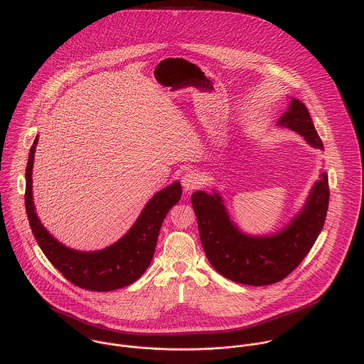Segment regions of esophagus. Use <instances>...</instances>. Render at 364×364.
<instances>
[{"instance_id": "1", "label": "esophagus", "mask_w": 364, "mask_h": 364, "mask_svg": "<svg viewBox=\"0 0 364 364\" xmlns=\"http://www.w3.org/2000/svg\"><path fill=\"white\" fill-rule=\"evenodd\" d=\"M202 181L203 179H202L200 173H198L196 171H189V172L183 173V176H182V186H183L185 192H192L202 185Z\"/></svg>"}]
</instances>
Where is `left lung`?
Returning <instances> with one entry per match:
<instances>
[{
    "label": "left lung",
    "mask_w": 364,
    "mask_h": 364,
    "mask_svg": "<svg viewBox=\"0 0 364 364\" xmlns=\"http://www.w3.org/2000/svg\"><path fill=\"white\" fill-rule=\"evenodd\" d=\"M277 126L299 133L314 149L323 150L310 112L301 101L290 100ZM328 203V175L321 172L304 206L283 230L270 235H250L230 218L217 191H198L192 195L202 247L210 264L221 276L250 286L277 283L301 263L323 227Z\"/></svg>",
    "instance_id": "1"
}]
</instances>
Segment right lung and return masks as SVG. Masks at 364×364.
<instances>
[{"label":"right lung","instance_id":"add662e5","mask_svg":"<svg viewBox=\"0 0 364 364\" xmlns=\"http://www.w3.org/2000/svg\"><path fill=\"white\" fill-rule=\"evenodd\" d=\"M38 141L39 136L31 147L26 165L25 208L32 232L46 258L67 280L85 290L110 291L134 283L153 260L161 224L169 208L181 200V183L176 181L156 192L132 228L114 244L101 251H75L57 241L35 211L32 169Z\"/></svg>","mask_w":364,"mask_h":364}]
</instances>
